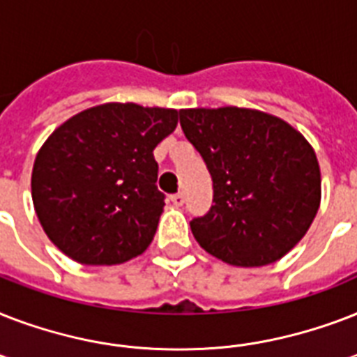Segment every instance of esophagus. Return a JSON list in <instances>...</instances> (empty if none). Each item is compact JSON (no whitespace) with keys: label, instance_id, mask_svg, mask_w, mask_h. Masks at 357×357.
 Here are the masks:
<instances>
[{"label":"esophagus","instance_id":"34e87169","mask_svg":"<svg viewBox=\"0 0 357 357\" xmlns=\"http://www.w3.org/2000/svg\"><path fill=\"white\" fill-rule=\"evenodd\" d=\"M170 202H172L174 206H183V202H185V196L183 192H176V195L170 196Z\"/></svg>","mask_w":357,"mask_h":357}]
</instances>
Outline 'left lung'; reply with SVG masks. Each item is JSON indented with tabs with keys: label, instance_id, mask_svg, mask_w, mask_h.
<instances>
[{
	"label": "left lung",
	"instance_id": "8db88e82",
	"mask_svg": "<svg viewBox=\"0 0 357 357\" xmlns=\"http://www.w3.org/2000/svg\"><path fill=\"white\" fill-rule=\"evenodd\" d=\"M179 123L213 179L215 206L190 222L198 244L235 266L282 259L321 206V168L310 142L255 109H181Z\"/></svg>",
	"mask_w": 357,
	"mask_h": 357
}]
</instances>
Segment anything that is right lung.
<instances>
[{
    "instance_id": "add662e5",
    "label": "right lung",
    "mask_w": 357,
    "mask_h": 357,
    "mask_svg": "<svg viewBox=\"0 0 357 357\" xmlns=\"http://www.w3.org/2000/svg\"><path fill=\"white\" fill-rule=\"evenodd\" d=\"M176 126V109L103 103L47 137L31 195L63 254L83 265H119L150 246L165 206L153 150Z\"/></svg>"
}]
</instances>
